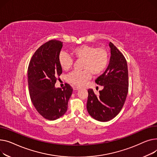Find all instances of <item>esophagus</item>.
<instances>
[{"label":"esophagus","mask_w":157,"mask_h":157,"mask_svg":"<svg viewBox=\"0 0 157 157\" xmlns=\"http://www.w3.org/2000/svg\"><path fill=\"white\" fill-rule=\"evenodd\" d=\"M73 89L74 90H77L80 89V88H79V87H75V86H74V87H73Z\"/></svg>","instance_id":"esophagus-1"}]
</instances>
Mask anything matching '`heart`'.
Returning a JSON list of instances; mask_svg holds the SVG:
<instances>
[{
    "label": "heart",
    "mask_w": 157,
    "mask_h": 157,
    "mask_svg": "<svg viewBox=\"0 0 157 157\" xmlns=\"http://www.w3.org/2000/svg\"><path fill=\"white\" fill-rule=\"evenodd\" d=\"M72 56L76 59L83 60L82 71H73L67 77V80L71 84L82 87L94 75L101 74L106 68L108 63V52L103 48L94 45H82L73 49ZM58 61L62 70H69L73 64L72 58L65 52L60 53Z\"/></svg>",
    "instance_id": "heart-1"
}]
</instances>
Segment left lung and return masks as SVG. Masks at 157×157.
I'll list each match as a JSON object with an SVG mask.
<instances>
[{
  "label": "left lung",
  "instance_id": "obj_1",
  "mask_svg": "<svg viewBox=\"0 0 157 157\" xmlns=\"http://www.w3.org/2000/svg\"><path fill=\"white\" fill-rule=\"evenodd\" d=\"M108 67L95 80L103 87L96 96L93 89L88 90L87 109L96 121L107 122L115 117L122 109L128 93V77L126 59L122 53L112 43Z\"/></svg>",
  "mask_w": 157,
  "mask_h": 157
}]
</instances>
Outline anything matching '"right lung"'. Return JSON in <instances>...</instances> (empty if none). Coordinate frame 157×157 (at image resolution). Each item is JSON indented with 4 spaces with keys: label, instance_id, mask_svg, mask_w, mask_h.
<instances>
[{
    "label": "right lung",
    "instance_id": "obj_1",
    "mask_svg": "<svg viewBox=\"0 0 157 157\" xmlns=\"http://www.w3.org/2000/svg\"><path fill=\"white\" fill-rule=\"evenodd\" d=\"M63 42L51 40L33 54L28 68V82L32 102L39 113L49 121L62 117L68 109L73 89L68 84L61 89L54 87L62 73L58 58Z\"/></svg>",
    "mask_w": 157,
    "mask_h": 157
}]
</instances>
